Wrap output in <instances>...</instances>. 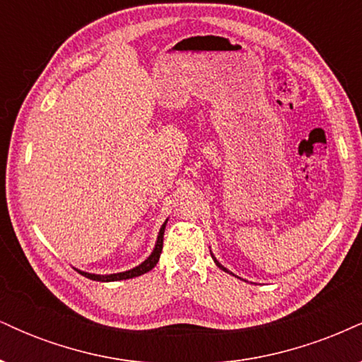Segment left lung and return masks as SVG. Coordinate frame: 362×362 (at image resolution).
Returning <instances> with one entry per match:
<instances>
[{"label":"left lung","instance_id":"left-lung-1","mask_svg":"<svg viewBox=\"0 0 362 362\" xmlns=\"http://www.w3.org/2000/svg\"><path fill=\"white\" fill-rule=\"evenodd\" d=\"M211 255H213V253H211ZM213 259H214V257H213ZM214 262H216V265H218V267H219V269H223V271H224V272H228V271H226V269H224V267H223V265H221V264H219V262H218V260H216V259H214Z\"/></svg>","mask_w":362,"mask_h":362}]
</instances>
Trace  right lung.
I'll list each match as a JSON object with an SVG mask.
<instances>
[{"label":"right lung","instance_id":"right-lung-1","mask_svg":"<svg viewBox=\"0 0 362 362\" xmlns=\"http://www.w3.org/2000/svg\"><path fill=\"white\" fill-rule=\"evenodd\" d=\"M167 224V221H165ZM165 224L160 228V233H158V240H156V245H155V250H153L151 255L148 257L146 260L143 262V264L138 265V267L131 269V271H126V272H119V274H110V276H97V274H88V272H81V276L88 277L91 281H100V282H112V281H122V279H132V277H138V276H143V274H146L151 271L153 267L158 264V260H160V255H161V250H163V233H165Z\"/></svg>","mask_w":362,"mask_h":362}]
</instances>
